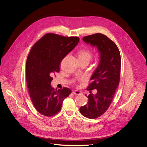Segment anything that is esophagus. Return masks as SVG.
<instances>
[{
    "label": "esophagus",
    "instance_id": "1",
    "mask_svg": "<svg viewBox=\"0 0 147 147\" xmlns=\"http://www.w3.org/2000/svg\"><path fill=\"white\" fill-rule=\"evenodd\" d=\"M73 93L74 94H76V95H79V94H81V92L80 91H78V90H75L73 92Z\"/></svg>",
    "mask_w": 147,
    "mask_h": 147
}]
</instances>
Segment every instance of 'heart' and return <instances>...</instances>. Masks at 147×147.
<instances>
[{
	"mask_svg": "<svg viewBox=\"0 0 147 147\" xmlns=\"http://www.w3.org/2000/svg\"><path fill=\"white\" fill-rule=\"evenodd\" d=\"M92 56V53L91 49L84 48L80 49L78 52V59L80 60H86L90 61Z\"/></svg>",
	"mask_w": 147,
	"mask_h": 147,
	"instance_id": "obj_1",
	"label": "heart"
}]
</instances>
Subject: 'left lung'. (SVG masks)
<instances>
[{"label":"left lung","mask_w":147,"mask_h":147,"mask_svg":"<svg viewBox=\"0 0 147 147\" xmlns=\"http://www.w3.org/2000/svg\"><path fill=\"white\" fill-rule=\"evenodd\" d=\"M83 40L96 47L100 53L98 66L91 78L87 90L90 91L87 105L80 108L81 114L89 119H96L109 108L119 86L121 57L119 50L108 36L97 33L84 36ZM96 89L93 94L91 91Z\"/></svg>","instance_id":"1"}]
</instances>
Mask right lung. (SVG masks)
<instances>
[{"instance_id": "add662e5", "label": "right lung", "mask_w": 147, "mask_h": 147, "mask_svg": "<svg viewBox=\"0 0 147 147\" xmlns=\"http://www.w3.org/2000/svg\"><path fill=\"white\" fill-rule=\"evenodd\" d=\"M77 36H63L48 33L32 47L26 61V81L28 92L36 111L45 116L56 115L63 100L71 91L57 90L51 86L52 77L60 71L62 60L77 45Z\"/></svg>"}]
</instances>
